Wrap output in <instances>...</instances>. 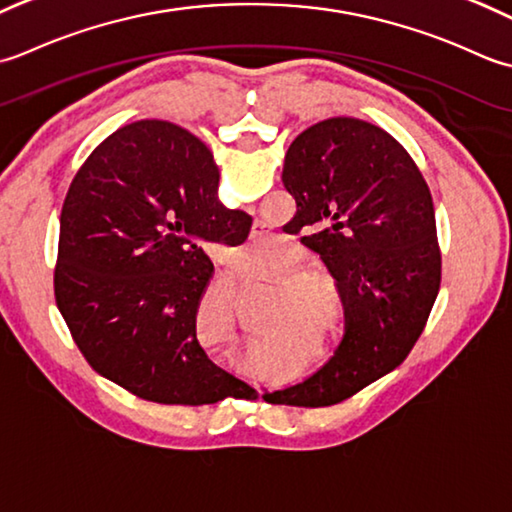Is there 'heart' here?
I'll return each instance as SVG.
<instances>
[{
    "mask_svg": "<svg viewBox=\"0 0 512 512\" xmlns=\"http://www.w3.org/2000/svg\"><path fill=\"white\" fill-rule=\"evenodd\" d=\"M249 249L258 256V258H269L274 256V252L278 249V243L276 241H269V238H254L252 243H249Z\"/></svg>",
    "mask_w": 512,
    "mask_h": 512,
    "instance_id": "obj_1",
    "label": "heart"
}]
</instances>
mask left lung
<instances>
[{
	"label": "left lung",
	"instance_id": "obj_1",
	"mask_svg": "<svg viewBox=\"0 0 512 512\" xmlns=\"http://www.w3.org/2000/svg\"><path fill=\"white\" fill-rule=\"evenodd\" d=\"M283 183L296 198V232L336 278L344 333L333 356L298 384L265 393L271 404L331 406L404 362L440 291L431 192L389 132L331 117L300 132Z\"/></svg>",
	"mask_w": 512,
	"mask_h": 512
}]
</instances>
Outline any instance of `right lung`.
<instances>
[{
    "instance_id": "obj_1",
    "label": "right lung",
    "mask_w": 512,
    "mask_h": 512,
    "mask_svg": "<svg viewBox=\"0 0 512 512\" xmlns=\"http://www.w3.org/2000/svg\"><path fill=\"white\" fill-rule=\"evenodd\" d=\"M218 165L181 125H123L81 165L61 210L55 298L83 358L141 400L256 398L207 356L196 314L207 243H243L252 218L218 201Z\"/></svg>"
}]
</instances>
